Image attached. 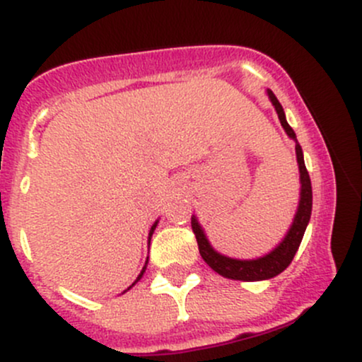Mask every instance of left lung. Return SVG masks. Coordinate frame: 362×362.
I'll return each instance as SVG.
<instances>
[{
    "label": "left lung",
    "mask_w": 362,
    "mask_h": 362,
    "mask_svg": "<svg viewBox=\"0 0 362 362\" xmlns=\"http://www.w3.org/2000/svg\"><path fill=\"white\" fill-rule=\"evenodd\" d=\"M269 98H271L274 109H276L277 115H279L281 126L284 127L286 134L291 139L296 141V158H298V167H300V178H301V197H300V206H298L296 216H294V221L291 224L288 235L282 242L277 245L271 253H267L265 257L255 260H238V259H230V257H224L221 253H218L211 247L207 242L204 230L201 228V224L197 223L195 216H192V231L195 235L199 245V253L204 259V262L209 265L213 271H216L219 276L228 277V279L235 281H264L276 277L277 274H281L286 267L291 264V260L296 255L298 248L305 235L306 226L310 223L311 216V204H313V194H311V182L308 170L305 167V160H303V151L300 143H298L296 134H294L293 127L289 126L288 120H286L284 110L279 100L276 98V95L271 90H267Z\"/></svg>",
    "instance_id": "1"
}]
</instances>
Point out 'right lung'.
Masks as SVG:
<instances>
[{
  "mask_svg": "<svg viewBox=\"0 0 362 362\" xmlns=\"http://www.w3.org/2000/svg\"><path fill=\"white\" fill-rule=\"evenodd\" d=\"M156 224H158V221H156L155 224H153V226H151V230H149V240H151V235H153V231H155ZM144 271H146V265H144V267H143V271H141V274H139V276H138V279H136L134 282H132V286H134V284H136V282H138V281L141 279V277H143V274H144Z\"/></svg>",
  "mask_w": 362,
  "mask_h": 362,
  "instance_id": "obj_1",
  "label": "right lung"
}]
</instances>
